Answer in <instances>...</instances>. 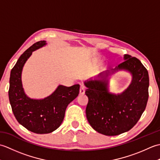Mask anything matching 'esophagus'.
<instances>
[{
    "instance_id": "esophagus-1",
    "label": "esophagus",
    "mask_w": 160,
    "mask_h": 160,
    "mask_svg": "<svg viewBox=\"0 0 160 160\" xmlns=\"http://www.w3.org/2000/svg\"><path fill=\"white\" fill-rule=\"evenodd\" d=\"M84 92H85V87H84L82 84H81L80 88V94L83 95Z\"/></svg>"
}]
</instances>
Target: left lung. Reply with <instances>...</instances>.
<instances>
[{
  "instance_id": "8db88e82",
  "label": "left lung",
  "mask_w": 160,
  "mask_h": 160,
  "mask_svg": "<svg viewBox=\"0 0 160 160\" xmlns=\"http://www.w3.org/2000/svg\"><path fill=\"white\" fill-rule=\"evenodd\" d=\"M124 61L115 68L132 73L131 84L120 95L111 94L107 82L102 80L84 82L89 98L86 108L88 122L95 131L108 136L118 135L130 130L137 124L147 107L148 99V71L137 58L124 55ZM107 72L105 78L108 76Z\"/></svg>"
}]
</instances>
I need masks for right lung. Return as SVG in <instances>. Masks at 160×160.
<instances>
[{"label":"right lung","mask_w":160,"mask_h":160,"mask_svg":"<svg viewBox=\"0 0 160 160\" xmlns=\"http://www.w3.org/2000/svg\"><path fill=\"white\" fill-rule=\"evenodd\" d=\"M46 45L45 40L37 42L24 52L12 68L9 78V100L13 113L19 123L28 130L38 134L49 133L63 121L66 108L79 94L80 85H59L56 90L42 100L30 99L24 93L21 73L32 52Z\"/></svg>","instance_id":"obj_1"}]
</instances>
